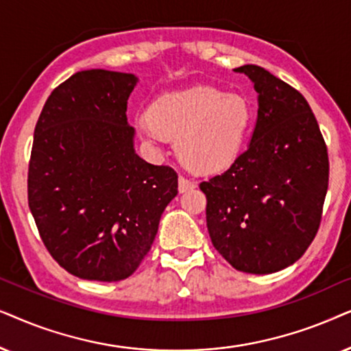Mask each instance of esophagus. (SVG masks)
Instances as JSON below:
<instances>
[{
	"label": "esophagus",
	"instance_id": "esophagus-1",
	"mask_svg": "<svg viewBox=\"0 0 351 351\" xmlns=\"http://www.w3.org/2000/svg\"><path fill=\"white\" fill-rule=\"evenodd\" d=\"M194 188H195V183H193L189 178H186V176H180V180H178L180 193H186V191H191Z\"/></svg>",
	"mask_w": 351,
	"mask_h": 351
}]
</instances>
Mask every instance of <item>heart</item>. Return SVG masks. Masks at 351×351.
Listing matches in <instances>:
<instances>
[{
  "instance_id": "b5f03b06",
  "label": "heart",
  "mask_w": 351,
  "mask_h": 351,
  "mask_svg": "<svg viewBox=\"0 0 351 351\" xmlns=\"http://www.w3.org/2000/svg\"><path fill=\"white\" fill-rule=\"evenodd\" d=\"M254 119V109L244 96L194 86L158 96L151 110L136 115L134 128L152 146L178 136L176 149L186 167L197 173H217L241 156Z\"/></svg>"
}]
</instances>
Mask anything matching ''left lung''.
Here are the masks:
<instances>
[{"mask_svg": "<svg viewBox=\"0 0 351 351\" xmlns=\"http://www.w3.org/2000/svg\"><path fill=\"white\" fill-rule=\"evenodd\" d=\"M258 93L247 151L221 175L202 181L207 228L237 271L276 273L300 258L319 230L329 184L328 146L310 104L258 65H242Z\"/></svg>", "mask_w": 351, "mask_h": 351, "instance_id": "8db88e82", "label": "left lung"}]
</instances>
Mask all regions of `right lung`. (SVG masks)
Returning a JSON list of instances; mask_svg holds the SVG:
<instances>
[{
  "label": "right lung",
  "mask_w": 351,
  "mask_h": 351,
  "mask_svg": "<svg viewBox=\"0 0 351 351\" xmlns=\"http://www.w3.org/2000/svg\"><path fill=\"white\" fill-rule=\"evenodd\" d=\"M133 73L91 69L51 93L36 121L29 207L51 256L73 276H132L178 194V175L133 147L127 104Z\"/></svg>",
  "instance_id": "1"
}]
</instances>
